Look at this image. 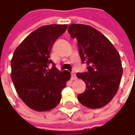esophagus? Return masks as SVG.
<instances>
[{"label":"esophagus","mask_w":135,"mask_h":135,"mask_svg":"<svg viewBox=\"0 0 135 135\" xmlns=\"http://www.w3.org/2000/svg\"><path fill=\"white\" fill-rule=\"evenodd\" d=\"M71 79H72V80H76L77 77L76 75H75V73L72 72V74H71Z\"/></svg>","instance_id":"esophagus-1"}]
</instances>
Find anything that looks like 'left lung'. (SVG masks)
Instances as JSON below:
<instances>
[{
  "label": "left lung",
  "instance_id": "left-lung-1",
  "mask_svg": "<svg viewBox=\"0 0 135 135\" xmlns=\"http://www.w3.org/2000/svg\"><path fill=\"white\" fill-rule=\"evenodd\" d=\"M68 32L78 41L82 63L87 64V72L76 75L86 84L78 99L91 109L102 108L118 90L123 75L119 54L107 37L91 26L72 24Z\"/></svg>",
  "mask_w": 135,
  "mask_h": 135
}]
</instances>
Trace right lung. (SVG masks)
<instances>
[{
	"label": "right lung",
	"mask_w": 135,
	"mask_h": 135,
	"mask_svg": "<svg viewBox=\"0 0 135 135\" xmlns=\"http://www.w3.org/2000/svg\"><path fill=\"white\" fill-rule=\"evenodd\" d=\"M66 28L67 25L42 26L27 36L14 51L12 81L21 100L34 110L54 108L71 78L68 71H59L49 56L54 43Z\"/></svg>",
	"instance_id": "obj_1"
}]
</instances>
